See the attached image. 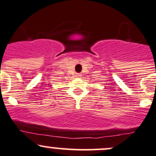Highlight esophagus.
Instances as JSON below:
<instances>
[{"label": "esophagus", "mask_w": 156, "mask_h": 156, "mask_svg": "<svg viewBox=\"0 0 156 156\" xmlns=\"http://www.w3.org/2000/svg\"><path fill=\"white\" fill-rule=\"evenodd\" d=\"M75 76H76L77 78H80V77H81V74H80V73H76V74H75Z\"/></svg>", "instance_id": "obj_1"}]
</instances>
